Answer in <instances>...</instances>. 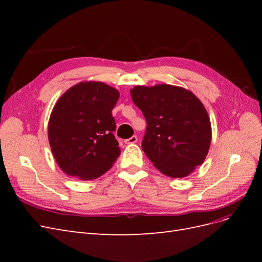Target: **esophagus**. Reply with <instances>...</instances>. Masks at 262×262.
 <instances>
[{
  "instance_id": "1",
  "label": "esophagus",
  "mask_w": 262,
  "mask_h": 262,
  "mask_svg": "<svg viewBox=\"0 0 262 262\" xmlns=\"http://www.w3.org/2000/svg\"><path fill=\"white\" fill-rule=\"evenodd\" d=\"M137 142H138V137L137 136H133V137L129 138L128 140H125L124 143L125 144H134V143H137Z\"/></svg>"
}]
</instances>
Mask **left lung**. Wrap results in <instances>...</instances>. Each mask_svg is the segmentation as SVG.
<instances>
[{
    "label": "left lung",
    "mask_w": 262,
    "mask_h": 262,
    "mask_svg": "<svg viewBox=\"0 0 262 262\" xmlns=\"http://www.w3.org/2000/svg\"><path fill=\"white\" fill-rule=\"evenodd\" d=\"M130 93L147 123L142 149L148 160L168 177L190 175L204 162L212 139L202 102L190 91L168 84L136 86Z\"/></svg>",
    "instance_id": "8db88e82"
}]
</instances>
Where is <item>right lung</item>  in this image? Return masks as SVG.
Listing matches in <instances>:
<instances>
[{
	"mask_svg": "<svg viewBox=\"0 0 262 262\" xmlns=\"http://www.w3.org/2000/svg\"><path fill=\"white\" fill-rule=\"evenodd\" d=\"M120 94L101 82H82L57 101L48 124L52 154L67 175L98 178L120 155L112 110Z\"/></svg>",
	"mask_w": 262,
	"mask_h": 262,
	"instance_id": "obj_1",
	"label": "right lung"
}]
</instances>
